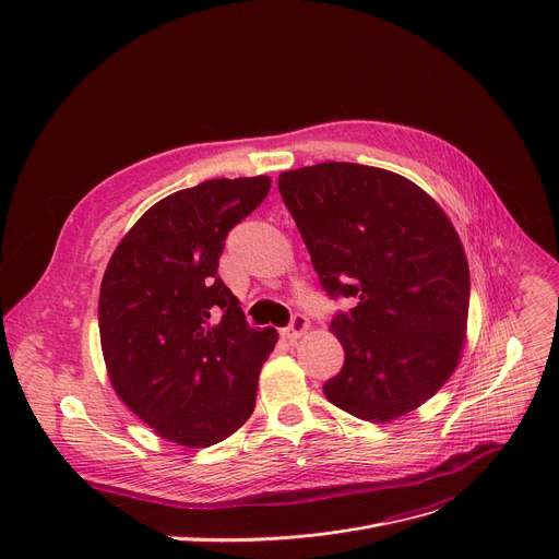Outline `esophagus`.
<instances>
[{
  "mask_svg": "<svg viewBox=\"0 0 559 559\" xmlns=\"http://www.w3.org/2000/svg\"><path fill=\"white\" fill-rule=\"evenodd\" d=\"M308 329H310L308 317L295 314V317H292V321H289V326H285V329L281 331V335H283L287 342H297Z\"/></svg>",
  "mask_w": 559,
  "mask_h": 559,
  "instance_id": "1",
  "label": "esophagus"
}]
</instances>
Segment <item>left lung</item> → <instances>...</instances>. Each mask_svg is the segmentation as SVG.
Returning a JSON list of instances; mask_svg holds the SVG:
<instances>
[{"mask_svg":"<svg viewBox=\"0 0 559 559\" xmlns=\"http://www.w3.org/2000/svg\"><path fill=\"white\" fill-rule=\"evenodd\" d=\"M312 267L331 297H356L331 331L344 367L324 385L344 413L385 424L413 413L460 362L468 262L439 203L405 176L319 163L278 176Z\"/></svg>","mask_w":559,"mask_h":559,"instance_id":"8db88e82","label":"left lung"}]
</instances>
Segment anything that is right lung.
<instances>
[{"label":"right lung","instance_id":"1","mask_svg":"<svg viewBox=\"0 0 559 559\" xmlns=\"http://www.w3.org/2000/svg\"><path fill=\"white\" fill-rule=\"evenodd\" d=\"M270 188V176H249L174 192L108 260L99 337L110 385L167 442L213 447L253 413L278 333L247 324L217 267L228 230Z\"/></svg>","mask_w":559,"mask_h":559}]
</instances>
